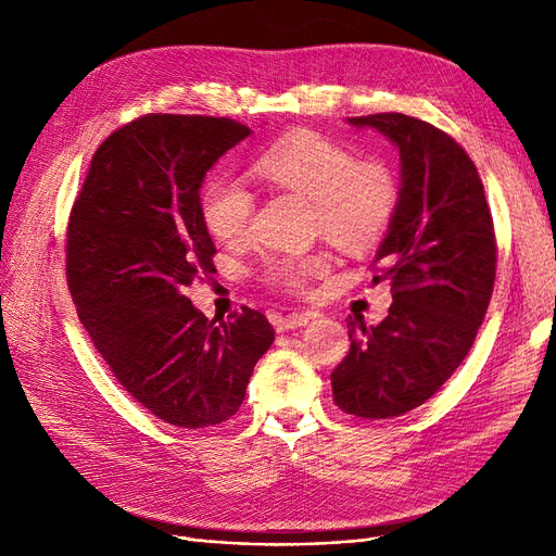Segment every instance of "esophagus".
<instances>
[{"mask_svg": "<svg viewBox=\"0 0 556 556\" xmlns=\"http://www.w3.org/2000/svg\"><path fill=\"white\" fill-rule=\"evenodd\" d=\"M311 319H315V313H292V315H285V317L276 319V329L278 331L299 329V327H306Z\"/></svg>", "mask_w": 556, "mask_h": 556, "instance_id": "obj_1", "label": "esophagus"}]
</instances>
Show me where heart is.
Listing matches in <instances>:
<instances>
[{"mask_svg":"<svg viewBox=\"0 0 556 556\" xmlns=\"http://www.w3.org/2000/svg\"><path fill=\"white\" fill-rule=\"evenodd\" d=\"M260 174L311 199L315 223L325 237L345 250L376 245L390 229L399 206V182L380 160H357L350 148L311 129H299L264 150ZM201 215L213 237L225 245L250 239L255 194L239 178H213L201 197ZM327 268L323 255H280L266 262V276L276 285L301 290Z\"/></svg>","mask_w":556,"mask_h":556,"instance_id":"heart-1","label":"heart"}]
</instances>
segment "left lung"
<instances>
[{
    "label": "left lung",
    "mask_w": 556,
    "mask_h": 556,
    "mask_svg": "<svg viewBox=\"0 0 556 556\" xmlns=\"http://www.w3.org/2000/svg\"><path fill=\"white\" fill-rule=\"evenodd\" d=\"M348 123L399 150V206L374 278L390 280L394 301L380 325H348L331 390L348 415L390 419L422 406L468 355L494 290L496 239L476 164L445 131L403 113Z\"/></svg>",
    "instance_id": "obj_1"
}]
</instances>
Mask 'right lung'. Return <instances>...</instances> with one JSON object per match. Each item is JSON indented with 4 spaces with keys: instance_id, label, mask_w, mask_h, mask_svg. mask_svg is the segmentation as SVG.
I'll return each instance as SVG.
<instances>
[{
    "instance_id": "obj_1",
    "label": "right lung",
    "mask_w": 556,
    "mask_h": 556,
    "mask_svg": "<svg viewBox=\"0 0 556 556\" xmlns=\"http://www.w3.org/2000/svg\"><path fill=\"white\" fill-rule=\"evenodd\" d=\"M229 117L150 113L97 148L66 229V282L113 376L166 425L201 429L241 408L276 331L252 308L215 325L185 296L215 271L201 185L250 137Z\"/></svg>"
}]
</instances>
